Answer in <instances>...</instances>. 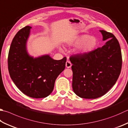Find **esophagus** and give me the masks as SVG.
<instances>
[{"instance_id": "34e87169", "label": "esophagus", "mask_w": 128, "mask_h": 128, "mask_svg": "<svg viewBox=\"0 0 128 128\" xmlns=\"http://www.w3.org/2000/svg\"><path fill=\"white\" fill-rule=\"evenodd\" d=\"M71 66H72V64L71 63V62L69 61H67V62H66V67L67 68H70Z\"/></svg>"}]
</instances>
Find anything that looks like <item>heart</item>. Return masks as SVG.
Returning <instances> with one entry per match:
<instances>
[{
    "label": "heart",
    "instance_id": "obj_1",
    "mask_svg": "<svg viewBox=\"0 0 128 128\" xmlns=\"http://www.w3.org/2000/svg\"><path fill=\"white\" fill-rule=\"evenodd\" d=\"M71 44L79 46L78 50L79 54H87L92 51L96 47L98 40L95 37L84 34L78 36L71 43Z\"/></svg>",
    "mask_w": 128,
    "mask_h": 128
}]
</instances>
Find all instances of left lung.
Segmentation results:
<instances>
[{
	"label": "left lung",
	"instance_id": "left-lung-1",
	"mask_svg": "<svg viewBox=\"0 0 128 128\" xmlns=\"http://www.w3.org/2000/svg\"><path fill=\"white\" fill-rule=\"evenodd\" d=\"M103 40L102 47L87 54L70 57L73 64L72 88L79 97L96 98L108 92L120 75L122 56L119 43L114 35L100 30Z\"/></svg>",
	"mask_w": 128,
	"mask_h": 128
}]
</instances>
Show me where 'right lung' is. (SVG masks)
<instances>
[{"label":"right lung","instance_id":"right-lung-1","mask_svg":"<svg viewBox=\"0 0 128 128\" xmlns=\"http://www.w3.org/2000/svg\"><path fill=\"white\" fill-rule=\"evenodd\" d=\"M32 27L26 26L14 36L9 49V74L16 87L30 98H44L52 92L58 76L65 68L66 57L55 60L49 55L33 58L26 44Z\"/></svg>","mask_w":128,"mask_h":128}]
</instances>
